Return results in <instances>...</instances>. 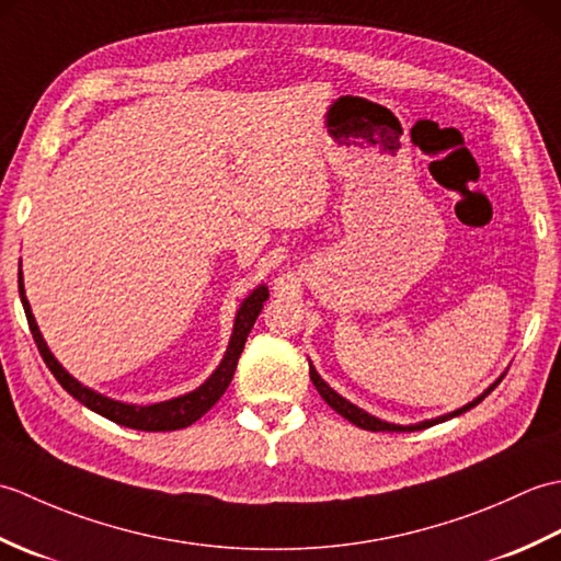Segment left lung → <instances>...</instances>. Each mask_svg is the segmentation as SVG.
<instances>
[{
	"mask_svg": "<svg viewBox=\"0 0 561 561\" xmlns=\"http://www.w3.org/2000/svg\"><path fill=\"white\" fill-rule=\"evenodd\" d=\"M308 366H311V380H313V386H316V390L320 392V398H323L332 410H335L337 414H342L344 420H350L352 424H356L359 428H366V432H398V434H402V432H422V428H426V426H434V424H440V422H446V420H453V416H458V414H462V412H468V410H472L474 404H480L486 396H490V392L502 383V378L506 376V371L499 376L494 383L486 388L482 396H478L474 398L472 402H468V404H462L460 410H453V412H448V414H440V416H434V420H424V422H416V424H392V422H386V420H378V416H374V414H368L366 410H362V408H356L354 402H350L347 398H342L337 390H332L323 378H320V374L316 371V366L308 362Z\"/></svg>",
	"mask_w": 561,
	"mask_h": 561,
	"instance_id": "8db88e82",
	"label": "left lung"
}]
</instances>
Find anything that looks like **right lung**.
<instances>
[{
    "label": "right lung",
    "mask_w": 561,
    "mask_h": 561,
    "mask_svg": "<svg viewBox=\"0 0 561 561\" xmlns=\"http://www.w3.org/2000/svg\"><path fill=\"white\" fill-rule=\"evenodd\" d=\"M19 296H21L23 311H26V318H28L31 335H33L35 344H38V352L43 356L45 366L50 368L53 376L57 378V383L62 386L71 398L79 400L83 408L93 410L115 424L139 428V432H175V428H185L193 422H197L202 414L209 412L214 404H217V400L224 396L226 388H229L233 371H236V364H238V356H241V352L245 347V340L262 311V304L270 299V291L265 284H260V287L250 291L243 299V304L238 306L229 347H226L221 364L214 368V374L205 380V383L195 390L185 392V396H178V398L163 400V402H153V404L121 402V400H113L108 396H101V392H96L93 388L79 383V380L55 359V354L50 352L47 342L43 340L41 328H38V323H35L31 304L26 299V289H23L21 267H19Z\"/></svg>",
    "instance_id": "1"
}]
</instances>
